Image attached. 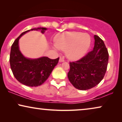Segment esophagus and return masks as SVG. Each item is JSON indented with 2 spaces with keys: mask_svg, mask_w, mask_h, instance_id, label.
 <instances>
[{
  "mask_svg": "<svg viewBox=\"0 0 122 122\" xmlns=\"http://www.w3.org/2000/svg\"><path fill=\"white\" fill-rule=\"evenodd\" d=\"M59 62H63V61H64V58H60L59 60Z\"/></svg>",
  "mask_w": 122,
  "mask_h": 122,
  "instance_id": "obj_1",
  "label": "esophagus"
}]
</instances>
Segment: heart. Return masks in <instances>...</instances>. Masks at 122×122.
Here are the masks:
<instances>
[{
    "mask_svg": "<svg viewBox=\"0 0 122 122\" xmlns=\"http://www.w3.org/2000/svg\"><path fill=\"white\" fill-rule=\"evenodd\" d=\"M91 43L90 36L79 31H70L58 35L55 39L54 49L66 51L69 59H79L87 52Z\"/></svg>",
    "mask_w": 122,
    "mask_h": 122,
    "instance_id": "heart-1",
    "label": "heart"
}]
</instances>
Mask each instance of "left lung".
Masks as SVG:
<instances>
[{"label": "left lung", "mask_w": 122, "mask_h": 122, "mask_svg": "<svg viewBox=\"0 0 122 122\" xmlns=\"http://www.w3.org/2000/svg\"><path fill=\"white\" fill-rule=\"evenodd\" d=\"M93 49L79 61L70 63L68 77L75 88L91 89L101 82L106 74L109 54L104 41L94 35Z\"/></svg>", "instance_id": "obj_1"}]
</instances>
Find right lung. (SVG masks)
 <instances>
[{
    "mask_svg": "<svg viewBox=\"0 0 122 122\" xmlns=\"http://www.w3.org/2000/svg\"><path fill=\"white\" fill-rule=\"evenodd\" d=\"M47 28H33L21 33L11 47L10 64L15 78L21 84L28 86H38L44 83L57 65L59 58L51 59L46 56L38 58H26L19 49V39L25 33L40 30L44 34Z\"/></svg>",
    "mask_w": 122,
    "mask_h": 122,
    "instance_id": "1",
    "label": "right lung"
}]
</instances>
